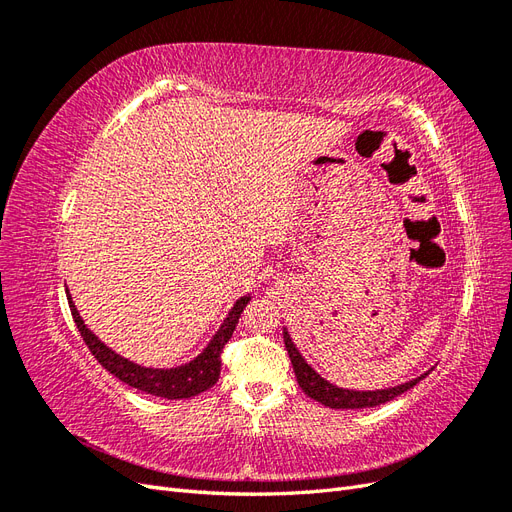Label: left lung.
I'll return each mask as SVG.
<instances>
[{"label":"left lung","instance_id":"1","mask_svg":"<svg viewBox=\"0 0 512 512\" xmlns=\"http://www.w3.org/2000/svg\"><path fill=\"white\" fill-rule=\"evenodd\" d=\"M284 344L288 350V356L294 367V376H297V382L303 389L305 395H309L312 399L320 401V404L335 408V410H354V408H374L380 404H386L395 397H399L401 393L410 391L412 386H416L421 382L427 374H423L421 378H414L406 384L393 386V389H382V391H346L339 389V386L327 382L324 378H320L316 371L307 365V361L301 356V352L297 350V346L292 344V339L288 335V331H284Z\"/></svg>","mask_w":512,"mask_h":512}]
</instances>
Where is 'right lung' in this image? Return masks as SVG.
<instances>
[{"instance_id": "1", "label": "right lung", "mask_w": 512, "mask_h": 512, "mask_svg": "<svg viewBox=\"0 0 512 512\" xmlns=\"http://www.w3.org/2000/svg\"><path fill=\"white\" fill-rule=\"evenodd\" d=\"M68 303L83 342L87 344L89 352L94 354V359L106 371H111L115 378L126 382L136 391H143L164 399H190L198 393L211 389V386L218 382L220 367H222V350L228 344L232 333H235L239 316L245 309V305L250 303V297H241L235 303V307L230 309L228 318L224 320L220 331L215 333V337L211 339V344L205 348L203 354H198L192 363L175 367V369H151V367H141L128 359H123V356L115 354L111 348H106L100 339L85 327L70 299V294H68Z\"/></svg>"}]
</instances>
